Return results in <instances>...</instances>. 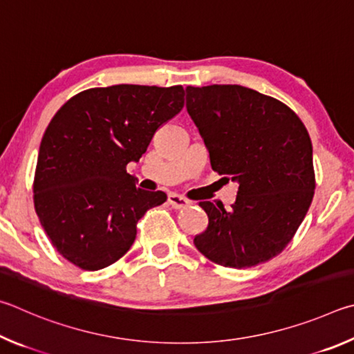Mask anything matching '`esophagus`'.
Instances as JSON below:
<instances>
[{"mask_svg": "<svg viewBox=\"0 0 354 354\" xmlns=\"http://www.w3.org/2000/svg\"><path fill=\"white\" fill-rule=\"evenodd\" d=\"M167 203H169L174 209H183V208H187L191 202L187 199V197L172 193L167 196Z\"/></svg>", "mask_w": 354, "mask_h": 354, "instance_id": "esophagus-1", "label": "esophagus"}]
</instances>
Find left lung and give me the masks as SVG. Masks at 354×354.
Returning <instances> with one entry per match:
<instances>
[{
  "label": "left lung",
  "mask_w": 354,
  "mask_h": 354,
  "mask_svg": "<svg viewBox=\"0 0 354 354\" xmlns=\"http://www.w3.org/2000/svg\"><path fill=\"white\" fill-rule=\"evenodd\" d=\"M187 109L213 171L239 183L230 209L199 203L208 227L194 245L224 268L269 261L292 241L314 197L305 124L286 104L241 85L187 86Z\"/></svg>",
  "instance_id": "obj_1"
}]
</instances>
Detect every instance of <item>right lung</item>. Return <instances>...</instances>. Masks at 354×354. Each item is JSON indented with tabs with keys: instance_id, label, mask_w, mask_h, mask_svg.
Returning a JSON list of instances; mask_svg holds the SVG:
<instances>
[{
	"instance_id": "right-lung-1",
	"label": "right lung",
	"mask_w": 354,
	"mask_h": 354,
	"mask_svg": "<svg viewBox=\"0 0 354 354\" xmlns=\"http://www.w3.org/2000/svg\"><path fill=\"white\" fill-rule=\"evenodd\" d=\"M182 85L90 88L62 105L45 130L34 176V207L62 257L99 270L127 253L136 224L166 202L136 188L126 171L153 133L183 109Z\"/></svg>"
}]
</instances>
